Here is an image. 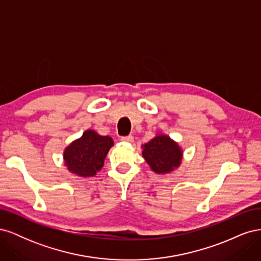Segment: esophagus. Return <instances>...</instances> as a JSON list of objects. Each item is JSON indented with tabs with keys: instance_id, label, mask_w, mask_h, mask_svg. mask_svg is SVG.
Masks as SVG:
<instances>
[{
	"instance_id": "1",
	"label": "esophagus",
	"mask_w": 261,
	"mask_h": 261,
	"mask_svg": "<svg viewBox=\"0 0 261 261\" xmlns=\"http://www.w3.org/2000/svg\"><path fill=\"white\" fill-rule=\"evenodd\" d=\"M122 141H124V143H133L134 141V137L133 136H125V137H122L121 138Z\"/></svg>"
}]
</instances>
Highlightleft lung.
<instances>
[{"mask_svg":"<svg viewBox=\"0 0 261 261\" xmlns=\"http://www.w3.org/2000/svg\"><path fill=\"white\" fill-rule=\"evenodd\" d=\"M141 148L146 162L156 174H168L176 170L183 159V150L176 141L164 134H156Z\"/></svg>","mask_w":261,"mask_h":261,"instance_id":"obj_1","label":"left lung"}]
</instances>
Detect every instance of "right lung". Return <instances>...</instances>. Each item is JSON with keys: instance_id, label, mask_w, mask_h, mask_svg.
Returning <instances> with one entry per match:
<instances>
[{"instance_id": "1", "label": "right lung", "mask_w": 261, "mask_h": 261, "mask_svg": "<svg viewBox=\"0 0 261 261\" xmlns=\"http://www.w3.org/2000/svg\"><path fill=\"white\" fill-rule=\"evenodd\" d=\"M114 145L110 136L87 129L83 136L70 143L64 150L63 159L67 170L81 177H92L105 164L110 148Z\"/></svg>"}]
</instances>
